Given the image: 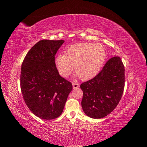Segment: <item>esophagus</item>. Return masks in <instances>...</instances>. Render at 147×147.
I'll return each instance as SVG.
<instances>
[{
	"mask_svg": "<svg viewBox=\"0 0 147 147\" xmlns=\"http://www.w3.org/2000/svg\"><path fill=\"white\" fill-rule=\"evenodd\" d=\"M73 88H77L80 86V84H78V83H73Z\"/></svg>",
	"mask_w": 147,
	"mask_h": 147,
	"instance_id": "34e87169",
	"label": "esophagus"
}]
</instances>
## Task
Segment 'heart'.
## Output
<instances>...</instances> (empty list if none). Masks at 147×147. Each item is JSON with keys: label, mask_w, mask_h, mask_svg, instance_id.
I'll return each mask as SVG.
<instances>
[{"label": "heart", "mask_w": 147, "mask_h": 147, "mask_svg": "<svg viewBox=\"0 0 147 147\" xmlns=\"http://www.w3.org/2000/svg\"><path fill=\"white\" fill-rule=\"evenodd\" d=\"M107 53L99 43H80L69 47L65 54H59L55 59V66L64 78L69 76L73 66L80 78L88 80L97 74L104 64Z\"/></svg>", "instance_id": "1"}]
</instances>
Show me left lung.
Masks as SVG:
<instances>
[{"label": "left lung", "instance_id": "left-lung-1", "mask_svg": "<svg viewBox=\"0 0 147 147\" xmlns=\"http://www.w3.org/2000/svg\"><path fill=\"white\" fill-rule=\"evenodd\" d=\"M124 66L120 57H113L93 78L83 83V110L93 119L105 117L117 107L124 88Z\"/></svg>", "mask_w": 147, "mask_h": 147}]
</instances>
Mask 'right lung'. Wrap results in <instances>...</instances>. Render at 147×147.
I'll return each mask as SVG.
<instances>
[{
	"instance_id": "right-lung-1",
	"label": "right lung",
	"mask_w": 147,
	"mask_h": 147,
	"mask_svg": "<svg viewBox=\"0 0 147 147\" xmlns=\"http://www.w3.org/2000/svg\"><path fill=\"white\" fill-rule=\"evenodd\" d=\"M63 40H42L32 47L21 65L20 85L28 107L43 119L60 116L73 85L59 75L55 55Z\"/></svg>"
}]
</instances>
